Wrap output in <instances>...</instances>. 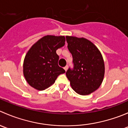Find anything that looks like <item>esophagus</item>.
Segmentation results:
<instances>
[{"mask_svg":"<svg viewBox=\"0 0 128 128\" xmlns=\"http://www.w3.org/2000/svg\"><path fill=\"white\" fill-rule=\"evenodd\" d=\"M64 69L66 71H67V70H68V66H66L64 68Z\"/></svg>","mask_w":128,"mask_h":128,"instance_id":"obj_1","label":"esophagus"}]
</instances>
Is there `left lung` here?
Masks as SVG:
<instances>
[{"mask_svg":"<svg viewBox=\"0 0 128 128\" xmlns=\"http://www.w3.org/2000/svg\"><path fill=\"white\" fill-rule=\"evenodd\" d=\"M68 48L73 58V69L66 76L71 87L78 94L87 95L101 86L104 64L101 52L93 42L84 38L66 36Z\"/></svg>","mask_w":128,"mask_h":128,"instance_id":"obj_1","label":"left lung"}]
</instances>
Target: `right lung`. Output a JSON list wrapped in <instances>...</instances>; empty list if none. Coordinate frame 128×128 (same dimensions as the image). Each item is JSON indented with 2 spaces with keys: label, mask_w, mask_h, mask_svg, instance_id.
I'll return each mask as SVG.
<instances>
[{
  "label": "right lung",
  "mask_w": 128,
  "mask_h": 128,
  "mask_svg": "<svg viewBox=\"0 0 128 128\" xmlns=\"http://www.w3.org/2000/svg\"><path fill=\"white\" fill-rule=\"evenodd\" d=\"M64 36L47 35L31 47L24 62V75L28 84L43 90L53 84L57 77L65 73L58 66L59 57L56 50L65 44Z\"/></svg>",
  "instance_id": "right-lung-1"
}]
</instances>
